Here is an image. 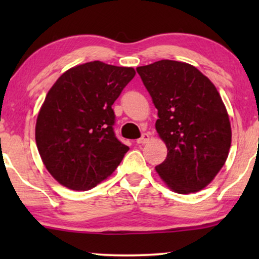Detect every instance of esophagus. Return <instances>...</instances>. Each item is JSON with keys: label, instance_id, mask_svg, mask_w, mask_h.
Listing matches in <instances>:
<instances>
[{"label": "esophagus", "instance_id": "1", "mask_svg": "<svg viewBox=\"0 0 259 259\" xmlns=\"http://www.w3.org/2000/svg\"><path fill=\"white\" fill-rule=\"evenodd\" d=\"M148 140H150V136H148L147 133H144L143 136H141V138H139V139L137 140V144H146L148 143Z\"/></svg>", "mask_w": 259, "mask_h": 259}]
</instances>
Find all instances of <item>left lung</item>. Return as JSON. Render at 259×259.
I'll return each instance as SVG.
<instances>
[{
    "instance_id": "8db88e82",
    "label": "left lung",
    "mask_w": 259,
    "mask_h": 259,
    "mask_svg": "<svg viewBox=\"0 0 259 259\" xmlns=\"http://www.w3.org/2000/svg\"><path fill=\"white\" fill-rule=\"evenodd\" d=\"M159 119L167 157L155 169L169 189L197 192L224 166L231 146L228 112L214 84L196 67L161 60L138 67Z\"/></svg>"
}]
</instances>
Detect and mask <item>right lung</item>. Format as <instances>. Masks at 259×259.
Here are the masks:
<instances>
[{"label": "right lung", "instance_id": "1", "mask_svg": "<svg viewBox=\"0 0 259 259\" xmlns=\"http://www.w3.org/2000/svg\"><path fill=\"white\" fill-rule=\"evenodd\" d=\"M136 75L131 67L87 62L63 73L37 115L35 140L48 172L87 191L111 176L130 150L115 137L112 105Z\"/></svg>", "mask_w": 259, "mask_h": 259}]
</instances>
